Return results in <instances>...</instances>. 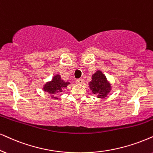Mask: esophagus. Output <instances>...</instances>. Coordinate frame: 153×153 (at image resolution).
Wrapping results in <instances>:
<instances>
[{"mask_svg": "<svg viewBox=\"0 0 153 153\" xmlns=\"http://www.w3.org/2000/svg\"><path fill=\"white\" fill-rule=\"evenodd\" d=\"M84 82L85 81L82 78H80V79H78V80H76V83H78V84H83Z\"/></svg>", "mask_w": 153, "mask_h": 153, "instance_id": "obj_1", "label": "esophagus"}]
</instances>
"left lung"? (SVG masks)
Wrapping results in <instances>:
<instances>
[{"label":"left lung","instance_id":"1","mask_svg":"<svg viewBox=\"0 0 153 153\" xmlns=\"http://www.w3.org/2000/svg\"><path fill=\"white\" fill-rule=\"evenodd\" d=\"M89 85L94 94H98L97 97L99 98L106 97L111 90V85L107 82L106 76L100 71L92 75Z\"/></svg>","mask_w":153,"mask_h":153}]
</instances>
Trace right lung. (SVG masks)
Listing matches in <instances>:
<instances>
[{
  "label": "right lung",
  "mask_w": 153,
  "mask_h": 153,
  "mask_svg": "<svg viewBox=\"0 0 153 153\" xmlns=\"http://www.w3.org/2000/svg\"><path fill=\"white\" fill-rule=\"evenodd\" d=\"M70 84L68 82H64L63 80H61V76L59 75H56L54 76L51 82H48L44 87V90L45 92H49L51 94H54L57 92H62V89L67 88V85ZM53 97V96L52 97ZM56 98V97H54Z\"/></svg>",
  "instance_id": "obj_1"
}]
</instances>
